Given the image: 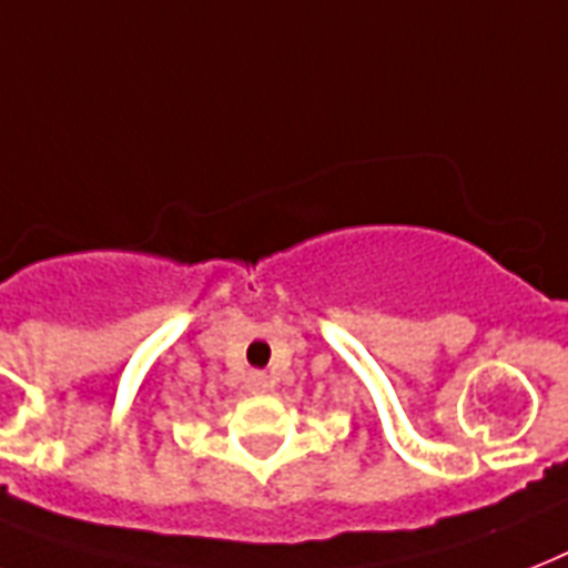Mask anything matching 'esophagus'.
<instances>
[{
	"mask_svg": "<svg viewBox=\"0 0 568 568\" xmlns=\"http://www.w3.org/2000/svg\"><path fill=\"white\" fill-rule=\"evenodd\" d=\"M247 390H253V394H262V390H268V373H262V371L247 373Z\"/></svg>",
	"mask_w": 568,
	"mask_h": 568,
	"instance_id": "obj_1",
	"label": "esophagus"
}]
</instances>
